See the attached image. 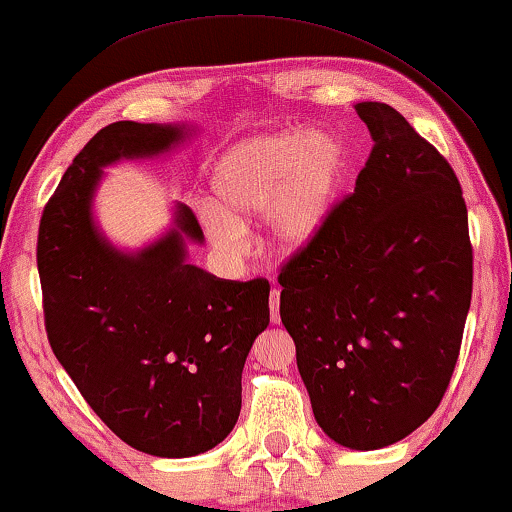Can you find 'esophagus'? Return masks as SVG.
<instances>
[{"label":"esophagus","mask_w":512,"mask_h":512,"mask_svg":"<svg viewBox=\"0 0 512 512\" xmlns=\"http://www.w3.org/2000/svg\"><path fill=\"white\" fill-rule=\"evenodd\" d=\"M269 308H271V322H273V325H278V322H280V290H276V287L271 290Z\"/></svg>","instance_id":"34e87169"}]
</instances>
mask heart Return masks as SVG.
<instances>
[{"mask_svg":"<svg viewBox=\"0 0 512 512\" xmlns=\"http://www.w3.org/2000/svg\"><path fill=\"white\" fill-rule=\"evenodd\" d=\"M345 178L348 153L334 134L301 129L241 143L213 169L208 236L225 255H239L241 227L266 213V243L283 255L299 253L325 229Z\"/></svg>","mask_w":512,"mask_h":512,"instance_id":"b5f03b06","label":"heart"}]
</instances>
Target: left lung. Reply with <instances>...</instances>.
Masks as SVG:
<instances>
[{
    "label": "left lung",
    "mask_w": 512,
    "mask_h": 512,
    "mask_svg": "<svg viewBox=\"0 0 512 512\" xmlns=\"http://www.w3.org/2000/svg\"><path fill=\"white\" fill-rule=\"evenodd\" d=\"M373 148L355 192L280 269V320L331 441L378 450L431 417L455 371L473 292L455 171L392 106H355Z\"/></svg>",
    "instance_id": "obj_1"
}]
</instances>
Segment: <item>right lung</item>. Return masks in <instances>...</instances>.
Wrapping results in <instances>:
<instances>
[{
  "label": "right lung",
  "mask_w": 512,
  "mask_h": 512,
  "mask_svg": "<svg viewBox=\"0 0 512 512\" xmlns=\"http://www.w3.org/2000/svg\"><path fill=\"white\" fill-rule=\"evenodd\" d=\"M185 125L120 120L99 129L43 208L37 266L57 362L115 436L155 457H192L225 441L241 413V373L269 325V280L215 278L187 264L197 218L139 253H120L92 220L102 169L167 153Z\"/></svg>",
  "instance_id": "obj_1"
}]
</instances>
